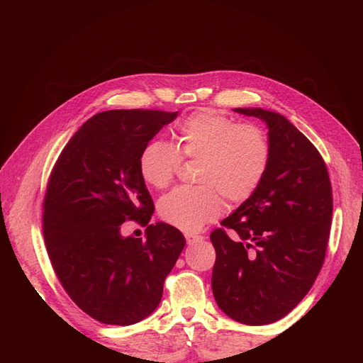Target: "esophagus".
<instances>
[{
	"label": "esophagus",
	"instance_id": "34e87169",
	"mask_svg": "<svg viewBox=\"0 0 363 363\" xmlns=\"http://www.w3.org/2000/svg\"><path fill=\"white\" fill-rule=\"evenodd\" d=\"M203 238L201 236H195V235H186V242H188V245H195L201 242Z\"/></svg>",
	"mask_w": 363,
	"mask_h": 363
}]
</instances>
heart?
<instances>
[{"mask_svg": "<svg viewBox=\"0 0 363 363\" xmlns=\"http://www.w3.org/2000/svg\"><path fill=\"white\" fill-rule=\"evenodd\" d=\"M175 150L163 140H150L139 157L140 177L155 189H164L182 157L200 160L199 189H174L159 203L163 221L186 233H196L223 213L224 199L239 204L256 192L268 168L269 145L263 131L212 108H201L177 128Z\"/></svg>", "mask_w": 363, "mask_h": 363, "instance_id": "heart-1", "label": "heart"}]
</instances>
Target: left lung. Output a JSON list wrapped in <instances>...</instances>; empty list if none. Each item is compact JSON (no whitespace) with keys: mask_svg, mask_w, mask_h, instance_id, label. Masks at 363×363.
<instances>
[{"mask_svg":"<svg viewBox=\"0 0 363 363\" xmlns=\"http://www.w3.org/2000/svg\"><path fill=\"white\" fill-rule=\"evenodd\" d=\"M268 127L269 160L256 192L221 223L212 291L219 309L247 325L286 316L311 291L325 257L333 199L318 150L283 115L236 107Z\"/></svg>","mask_w":363,"mask_h":363,"instance_id":"left-lung-1","label":"left lung"}]
</instances>
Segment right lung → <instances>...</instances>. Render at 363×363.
Listing matches in <instances>:
<instances>
[{"mask_svg": "<svg viewBox=\"0 0 363 363\" xmlns=\"http://www.w3.org/2000/svg\"><path fill=\"white\" fill-rule=\"evenodd\" d=\"M179 112L107 111L75 131L54 167L43 201V238L72 301L103 324H136L157 309L183 251L180 230L156 223L145 240L121 235L155 212L139 172L140 152Z\"/></svg>", "mask_w": 363, "mask_h": 363, "instance_id": "1", "label": "right lung"}]
</instances>
